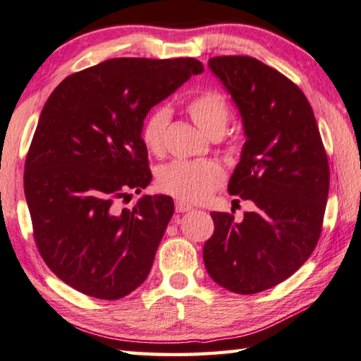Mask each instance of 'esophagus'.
<instances>
[{
	"label": "esophagus",
	"mask_w": 361,
	"mask_h": 361,
	"mask_svg": "<svg viewBox=\"0 0 361 361\" xmlns=\"http://www.w3.org/2000/svg\"><path fill=\"white\" fill-rule=\"evenodd\" d=\"M176 210H178V212H190V210H193V206L192 204L179 200L176 201Z\"/></svg>",
	"instance_id": "esophagus-1"
}]
</instances>
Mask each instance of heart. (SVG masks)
<instances>
[{
  "mask_svg": "<svg viewBox=\"0 0 361 361\" xmlns=\"http://www.w3.org/2000/svg\"><path fill=\"white\" fill-rule=\"evenodd\" d=\"M187 111L209 137H220L229 119L226 99L216 91H204L190 99ZM169 118L171 111L166 106H157L142 122L141 140L149 152L161 154ZM223 180V168L214 160H174L163 165L157 174L161 192L192 202L207 200Z\"/></svg>",
  "mask_w": 361,
  "mask_h": 361,
  "instance_id": "heart-1",
  "label": "heart"
}]
</instances>
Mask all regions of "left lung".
<instances>
[{
  "label": "left lung",
  "mask_w": 361,
  "mask_h": 361,
  "mask_svg": "<svg viewBox=\"0 0 361 361\" xmlns=\"http://www.w3.org/2000/svg\"><path fill=\"white\" fill-rule=\"evenodd\" d=\"M209 69L242 118L245 145L228 183L231 195L255 202L237 223L212 212L204 243L210 278L235 294H257L286 280L311 256L329 198L327 154L305 94L250 56H216Z\"/></svg>",
  "instance_id": "8db88e82"
}]
</instances>
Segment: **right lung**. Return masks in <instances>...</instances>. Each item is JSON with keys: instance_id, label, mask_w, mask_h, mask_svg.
<instances>
[{"instance_id": "obj_1", "label": "right lung", "mask_w": 361, "mask_h": 361, "mask_svg": "<svg viewBox=\"0 0 361 361\" xmlns=\"http://www.w3.org/2000/svg\"><path fill=\"white\" fill-rule=\"evenodd\" d=\"M204 67L193 58L104 61L64 78L45 102L25 161L40 256L59 280L116 300L146 280L174 214L166 195L116 201L152 180L141 127L149 110Z\"/></svg>"}]
</instances>
